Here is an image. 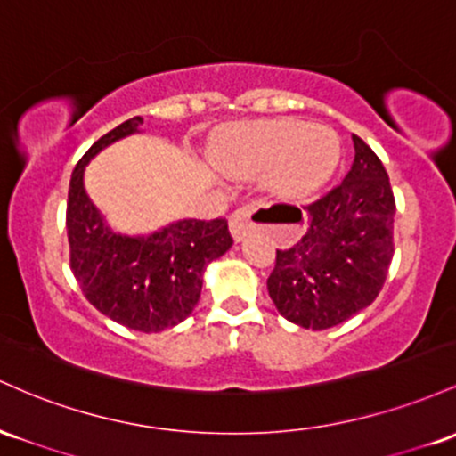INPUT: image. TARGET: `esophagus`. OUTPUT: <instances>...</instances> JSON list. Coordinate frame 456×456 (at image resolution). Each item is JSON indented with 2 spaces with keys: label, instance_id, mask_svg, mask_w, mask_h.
I'll return each mask as SVG.
<instances>
[{
  "label": "esophagus",
  "instance_id": "obj_1",
  "mask_svg": "<svg viewBox=\"0 0 456 456\" xmlns=\"http://www.w3.org/2000/svg\"><path fill=\"white\" fill-rule=\"evenodd\" d=\"M256 208H258L256 207V202H249V204H243L241 208H237V211L230 215V232H232V237L237 239V241H243V239L256 228L252 219Z\"/></svg>",
  "mask_w": 456,
  "mask_h": 456
}]
</instances>
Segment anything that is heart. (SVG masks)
Listing matches in <instances>:
<instances>
[{
  "mask_svg": "<svg viewBox=\"0 0 456 456\" xmlns=\"http://www.w3.org/2000/svg\"><path fill=\"white\" fill-rule=\"evenodd\" d=\"M217 163L232 176L271 172V189L289 200H308L340 161L338 133L323 125L273 120L237 126L217 146Z\"/></svg>",
  "mask_w": 456,
  "mask_h": 456,
  "instance_id": "obj_1",
  "label": "heart"
}]
</instances>
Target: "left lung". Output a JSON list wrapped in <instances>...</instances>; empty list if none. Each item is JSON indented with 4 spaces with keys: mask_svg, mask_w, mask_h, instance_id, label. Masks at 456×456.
<instances>
[{
    "mask_svg": "<svg viewBox=\"0 0 456 456\" xmlns=\"http://www.w3.org/2000/svg\"><path fill=\"white\" fill-rule=\"evenodd\" d=\"M355 159L338 187L304 207L305 234L275 252L269 297L290 323L327 330L368 308L386 282L394 256V193L372 148L353 135ZM269 211L297 213L290 204Z\"/></svg>",
    "mask_w": 456,
    "mask_h": 456,
    "instance_id": "obj_1",
    "label": "left lung"
}]
</instances>
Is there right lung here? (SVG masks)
Returning a JSON list of instances; mask_svg holds the SVG:
<instances>
[{
    "instance_id": "add662e5",
    "label": "right lung",
    "mask_w": 456,
    "mask_h": 456,
    "mask_svg": "<svg viewBox=\"0 0 456 456\" xmlns=\"http://www.w3.org/2000/svg\"><path fill=\"white\" fill-rule=\"evenodd\" d=\"M135 116L105 133L75 166L69 187L66 230L70 269L96 310L129 330L163 331L185 321L196 308L202 275L211 260L230 249L232 237L224 217L178 219L157 232L129 237L107 226L84 187L90 159L140 129Z\"/></svg>"
}]
</instances>
